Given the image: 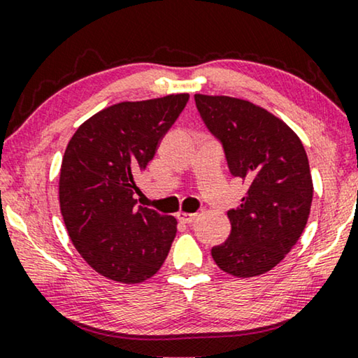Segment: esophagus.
I'll return each mask as SVG.
<instances>
[{
  "label": "esophagus",
  "instance_id": "1",
  "mask_svg": "<svg viewBox=\"0 0 358 358\" xmlns=\"http://www.w3.org/2000/svg\"><path fill=\"white\" fill-rule=\"evenodd\" d=\"M176 217H178V220L180 223H192L194 220H195V217H197V215L195 213H185V212H178V215H176Z\"/></svg>",
  "mask_w": 358,
  "mask_h": 358
}]
</instances>
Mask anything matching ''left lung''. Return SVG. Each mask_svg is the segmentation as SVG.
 <instances>
[{"instance_id":"1","label":"left lung","mask_w":358,"mask_h":358,"mask_svg":"<svg viewBox=\"0 0 358 358\" xmlns=\"http://www.w3.org/2000/svg\"><path fill=\"white\" fill-rule=\"evenodd\" d=\"M200 117L222 141L234 178L248 185L236 210H228L229 238L212 248L217 266L248 278L272 271L300 239L313 202L310 163L298 135L252 102L195 94Z\"/></svg>"}]
</instances>
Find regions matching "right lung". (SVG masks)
Wrapping results in <instances>:
<instances>
[{"label":"right lung","mask_w":358,"mask_h":358,"mask_svg":"<svg viewBox=\"0 0 358 358\" xmlns=\"http://www.w3.org/2000/svg\"><path fill=\"white\" fill-rule=\"evenodd\" d=\"M187 101L171 94L119 102L81 124L66 146L58 185L63 222L83 259L110 280H148L168 257L178 222L135 208V178Z\"/></svg>","instance_id":"1"}]
</instances>
